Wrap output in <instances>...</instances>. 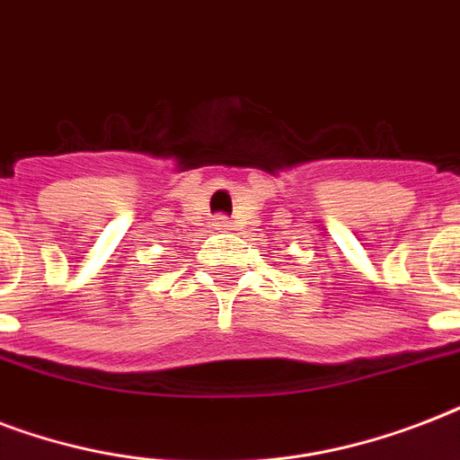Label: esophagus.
<instances>
[{
	"mask_svg": "<svg viewBox=\"0 0 460 460\" xmlns=\"http://www.w3.org/2000/svg\"><path fill=\"white\" fill-rule=\"evenodd\" d=\"M215 226H217V229H229L231 219L226 215H217L215 217Z\"/></svg>",
	"mask_w": 460,
	"mask_h": 460,
	"instance_id": "esophagus-1",
	"label": "esophagus"
}]
</instances>
